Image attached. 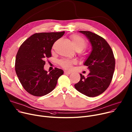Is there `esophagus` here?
<instances>
[{
  "label": "esophagus",
  "instance_id": "34e87169",
  "mask_svg": "<svg viewBox=\"0 0 132 132\" xmlns=\"http://www.w3.org/2000/svg\"><path fill=\"white\" fill-rule=\"evenodd\" d=\"M64 74L69 75V74H70L71 73V72H70V71H64Z\"/></svg>",
  "mask_w": 132,
  "mask_h": 132
}]
</instances>
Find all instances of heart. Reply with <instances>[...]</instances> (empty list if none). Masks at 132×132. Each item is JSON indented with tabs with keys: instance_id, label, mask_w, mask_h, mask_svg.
<instances>
[{
	"instance_id": "b5f03b06",
	"label": "heart",
	"mask_w": 132,
	"mask_h": 132,
	"mask_svg": "<svg viewBox=\"0 0 132 132\" xmlns=\"http://www.w3.org/2000/svg\"><path fill=\"white\" fill-rule=\"evenodd\" d=\"M71 40L74 47L78 51H80L84 49L87 45L86 40L82 37L78 35H72L71 36ZM75 62V60L70 61L69 60H63L61 61L60 64L63 68L68 70H70L72 68V64Z\"/></svg>"
}]
</instances>
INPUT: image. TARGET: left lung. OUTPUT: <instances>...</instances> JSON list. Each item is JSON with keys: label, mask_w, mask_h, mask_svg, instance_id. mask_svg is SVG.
Segmentation results:
<instances>
[{"label": "left lung", "mask_w": 132, "mask_h": 132, "mask_svg": "<svg viewBox=\"0 0 132 132\" xmlns=\"http://www.w3.org/2000/svg\"><path fill=\"white\" fill-rule=\"evenodd\" d=\"M79 32L87 37L92 48L84 64L90 73L87 78L80 73V80L75 87L80 93L94 97L103 93L109 87L114 72L115 60L112 50L104 38L90 31Z\"/></svg>", "instance_id": "left-lung-1"}]
</instances>
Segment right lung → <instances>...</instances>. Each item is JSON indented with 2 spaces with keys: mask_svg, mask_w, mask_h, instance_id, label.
I'll use <instances>...</instances> for the list:
<instances>
[{
  "mask_svg": "<svg viewBox=\"0 0 132 132\" xmlns=\"http://www.w3.org/2000/svg\"><path fill=\"white\" fill-rule=\"evenodd\" d=\"M65 32L35 33L20 46L16 54L15 71L20 82L29 94L43 96L55 88L63 71L55 68L49 73L44 69L46 58L51 57L54 42Z\"/></svg>",
  "mask_w": 132,
  "mask_h": 132,
  "instance_id": "add662e5",
  "label": "right lung"
}]
</instances>
